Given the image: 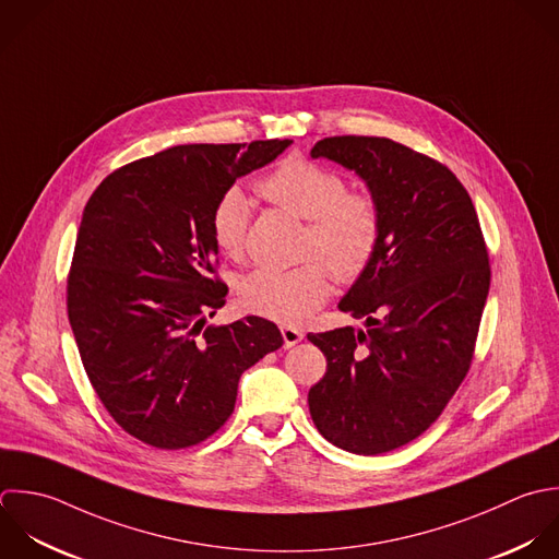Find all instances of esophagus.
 <instances>
[{
    "instance_id": "34e87169",
    "label": "esophagus",
    "mask_w": 559,
    "mask_h": 559,
    "mask_svg": "<svg viewBox=\"0 0 559 559\" xmlns=\"http://www.w3.org/2000/svg\"><path fill=\"white\" fill-rule=\"evenodd\" d=\"M281 333H283V342H285V348H292V346H296L298 342H302V337H305V333L300 331V329H296V326H281Z\"/></svg>"
}]
</instances>
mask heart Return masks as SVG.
<instances>
[{
	"mask_svg": "<svg viewBox=\"0 0 559 559\" xmlns=\"http://www.w3.org/2000/svg\"><path fill=\"white\" fill-rule=\"evenodd\" d=\"M257 191L307 219L302 257L296 267H259L250 272L239 296L243 305L270 320L296 324L309 318L331 294V281L355 283L377 259L383 239V213L370 191L348 189L342 174L302 156H289L267 171ZM250 224V202L239 187L226 189L211 211L215 246L241 259Z\"/></svg>",
	"mask_w": 559,
	"mask_h": 559,
	"instance_id": "obj_1",
	"label": "heart"
}]
</instances>
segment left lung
Segmentation results:
<instances>
[{
    "mask_svg": "<svg viewBox=\"0 0 559 559\" xmlns=\"http://www.w3.org/2000/svg\"><path fill=\"white\" fill-rule=\"evenodd\" d=\"M311 156L366 180L383 239L340 302L368 329L307 335L326 357L309 412L331 444L381 455L423 436L466 379L490 289L488 246L468 191L440 160L357 134L326 136Z\"/></svg>",
    "mask_w": 559,
    "mask_h": 559,
    "instance_id": "obj_1",
    "label": "left lung"
}]
</instances>
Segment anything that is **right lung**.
I'll return each instance as SVG.
<instances>
[{"label": "right lung", "mask_w": 559, "mask_h": 559, "mask_svg": "<svg viewBox=\"0 0 559 559\" xmlns=\"http://www.w3.org/2000/svg\"><path fill=\"white\" fill-rule=\"evenodd\" d=\"M289 143L167 147L108 174L84 206L69 324L97 399L143 444L178 451L211 438L235 409L239 377L283 346L270 320L206 326V318L228 294L213 204Z\"/></svg>", "instance_id": "right-lung-1"}]
</instances>
